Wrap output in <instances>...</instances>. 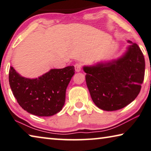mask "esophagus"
<instances>
[{
	"label": "esophagus",
	"instance_id": "1",
	"mask_svg": "<svg viewBox=\"0 0 151 151\" xmlns=\"http://www.w3.org/2000/svg\"><path fill=\"white\" fill-rule=\"evenodd\" d=\"M74 68H75V70L77 72H79L82 70V65L80 63H76L75 65H74Z\"/></svg>",
	"mask_w": 151,
	"mask_h": 151
}]
</instances>
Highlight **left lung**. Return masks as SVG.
Segmentation results:
<instances>
[{"label":"left lung","instance_id":"obj_1","mask_svg":"<svg viewBox=\"0 0 151 151\" xmlns=\"http://www.w3.org/2000/svg\"><path fill=\"white\" fill-rule=\"evenodd\" d=\"M127 42L132 45L119 59L83 68L90 96L101 109H121L140 91L145 78V57L137 44Z\"/></svg>","mask_w":151,"mask_h":151}]
</instances>
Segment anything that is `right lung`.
<instances>
[{"label": "right lung", "mask_w": 151, "mask_h": 151, "mask_svg": "<svg viewBox=\"0 0 151 151\" xmlns=\"http://www.w3.org/2000/svg\"><path fill=\"white\" fill-rule=\"evenodd\" d=\"M75 73L73 66L52 69L36 79L20 76L11 67L9 80L17 103L27 112L40 117L57 114L65 101L67 87Z\"/></svg>", "instance_id": "right-lung-1"}]
</instances>
